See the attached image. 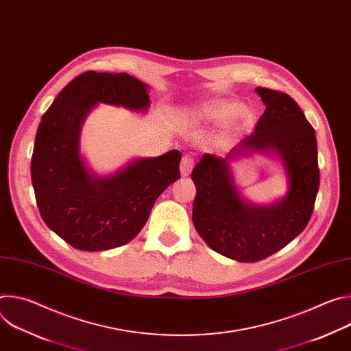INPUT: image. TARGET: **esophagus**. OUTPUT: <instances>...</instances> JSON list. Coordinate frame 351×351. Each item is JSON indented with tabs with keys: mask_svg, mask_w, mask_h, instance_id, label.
Returning <instances> with one entry per match:
<instances>
[{
	"mask_svg": "<svg viewBox=\"0 0 351 351\" xmlns=\"http://www.w3.org/2000/svg\"><path fill=\"white\" fill-rule=\"evenodd\" d=\"M194 167V160L190 156H184L180 161V175L187 176Z\"/></svg>",
	"mask_w": 351,
	"mask_h": 351,
	"instance_id": "obj_1",
	"label": "esophagus"
}]
</instances>
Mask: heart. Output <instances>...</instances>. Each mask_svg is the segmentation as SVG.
<instances>
[{
  "mask_svg": "<svg viewBox=\"0 0 351 351\" xmlns=\"http://www.w3.org/2000/svg\"><path fill=\"white\" fill-rule=\"evenodd\" d=\"M243 107L234 101H214L211 104L203 106L197 111V115L210 122H226L237 115H240ZM244 119H247V114H241Z\"/></svg>",
  "mask_w": 351,
  "mask_h": 351,
  "instance_id": "obj_1",
  "label": "heart"
}]
</instances>
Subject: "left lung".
Here are the masks:
<instances>
[{
  "label": "left lung",
  "mask_w": 351,
  "mask_h": 351,
  "mask_svg": "<svg viewBox=\"0 0 351 351\" xmlns=\"http://www.w3.org/2000/svg\"><path fill=\"white\" fill-rule=\"evenodd\" d=\"M265 104L256 130L226 157L204 154L193 172L195 184L193 223L214 252L240 261H261L289 244L307 226L319 187L315 130L294 99L257 87ZM252 152H265L281 162L288 191L269 205L244 199L230 163Z\"/></svg>",
  "instance_id": "8db88e82"
}]
</instances>
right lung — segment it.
Listing matches in <instances>:
<instances>
[{
	"mask_svg": "<svg viewBox=\"0 0 351 351\" xmlns=\"http://www.w3.org/2000/svg\"><path fill=\"white\" fill-rule=\"evenodd\" d=\"M98 104L145 112L148 86L128 73L88 71L75 77L43 115L32 157V183L43 221L83 252L133 240L156 199L180 178L178 149L134 158L110 175L93 172L80 152V136Z\"/></svg>",
	"mask_w": 351,
	"mask_h": 351,
	"instance_id": "obj_1",
	"label": "right lung"
}]
</instances>
